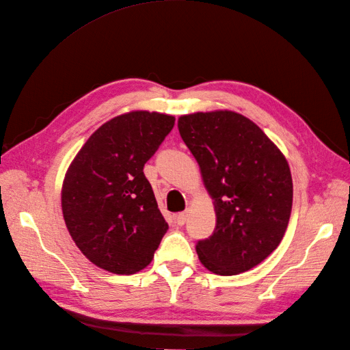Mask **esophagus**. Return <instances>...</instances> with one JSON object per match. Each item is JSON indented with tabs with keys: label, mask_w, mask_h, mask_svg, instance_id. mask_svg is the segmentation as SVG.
<instances>
[{
	"label": "esophagus",
	"mask_w": 350,
	"mask_h": 350,
	"mask_svg": "<svg viewBox=\"0 0 350 350\" xmlns=\"http://www.w3.org/2000/svg\"><path fill=\"white\" fill-rule=\"evenodd\" d=\"M187 219H188V210H185V211H181V213H178L176 216H175V221H176V225H179V226H183L185 221H187Z\"/></svg>",
	"instance_id": "1"
}]
</instances>
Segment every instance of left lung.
<instances>
[{
    "instance_id": "left-lung-1",
    "label": "left lung",
    "mask_w": 350,
    "mask_h": 350,
    "mask_svg": "<svg viewBox=\"0 0 350 350\" xmlns=\"http://www.w3.org/2000/svg\"><path fill=\"white\" fill-rule=\"evenodd\" d=\"M178 130L213 198L216 229L198 241L203 266L234 276L266 260L288 229L293 184L288 161L257 124L234 111L181 115Z\"/></svg>"
}]
</instances>
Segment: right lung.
<instances>
[{
  "label": "right lung",
  "instance_id": "right-lung-1",
  "mask_svg": "<svg viewBox=\"0 0 350 350\" xmlns=\"http://www.w3.org/2000/svg\"><path fill=\"white\" fill-rule=\"evenodd\" d=\"M175 116L131 111L100 125L70 163L61 189L67 229L94 266L134 274L149 266L167 230L143 167Z\"/></svg>",
  "mask_w": 350,
  "mask_h": 350
}]
</instances>
